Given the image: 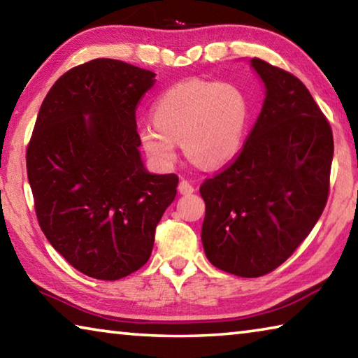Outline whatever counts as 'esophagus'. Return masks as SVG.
I'll return each instance as SVG.
<instances>
[{
    "instance_id": "1",
    "label": "esophagus",
    "mask_w": 358,
    "mask_h": 358,
    "mask_svg": "<svg viewBox=\"0 0 358 358\" xmlns=\"http://www.w3.org/2000/svg\"><path fill=\"white\" fill-rule=\"evenodd\" d=\"M178 191L181 194H192L194 191H196V187H194L187 180H181L180 185H178Z\"/></svg>"
}]
</instances>
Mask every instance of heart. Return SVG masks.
Returning a JSON list of instances; mask_svg holds the SVG:
<instances>
[{"instance_id":"b5f03b06","label":"heart","mask_w":358,"mask_h":358,"mask_svg":"<svg viewBox=\"0 0 358 358\" xmlns=\"http://www.w3.org/2000/svg\"><path fill=\"white\" fill-rule=\"evenodd\" d=\"M250 99L238 85L192 78L166 90L151 110L152 124L138 131L151 161L171 167L177 143L202 169L224 166L238 153L250 123Z\"/></svg>"}]
</instances>
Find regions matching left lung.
<instances>
[{
  "label": "left lung",
  "mask_w": 358,
  "mask_h": 358,
  "mask_svg": "<svg viewBox=\"0 0 358 358\" xmlns=\"http://www.w3.org/2000/svg\"><path fill=\"white\" fill-rule=\"evenodd\" d=\"M266 88L246 142L201 185L202 243L216 268L259 278L292 256L325 208L333 134L300 78L251 59Z\"/></svg>",
  "instance_id": "left-lung-1"
}]
</instances>
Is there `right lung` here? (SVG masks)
Segmentation results:
<instances>
[{
    "instance_id": "obj_1",
    "label": "right lung",
    "mask_w": 358,
    "mask_h": 358,
    "mask_svg": "<svg viewBox=\"0 0 358 358\" xmlns=\"http://www.w3.org/2000/svg\"><path fill=\"white\" fill-rule=\"evenodd\" d=\"M155 76L110 58L76 66L47 93L29 138L27 172L42 232L96 280L147 264L177 196V175L147 172L138 153L136 110Z\"/></svg>"
}]
</instances>
